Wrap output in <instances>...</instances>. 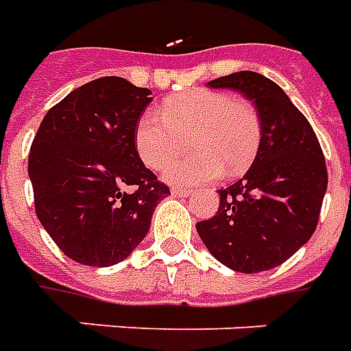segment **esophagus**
I'll return each instance as SVG.
<instances>
[{
    "label": "esophagus",
    "instance_id": "1",
    "mask_svg": "<svg viewBox=\"0 0 351 351\" xmlns=\"http://www.w3.org/2000/svg\"><path fill=\"white\" fill-rule=\"evenodd\" d=\"M193 193L191 189H185V187H173L171 189V196H180V198H183V196H189Z\"/></svg>",
    "mask_w": 351,
    "mask_h": 351
}]
</instances>
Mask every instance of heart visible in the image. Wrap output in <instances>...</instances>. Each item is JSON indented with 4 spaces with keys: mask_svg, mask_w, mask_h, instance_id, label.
Returning <instances> with one entry per match:
<instances>
[{
    "mask_svg": "<svg viewBox=\"0 0 351 351\" xmlns=\"http://www.w3.org/2000/svg\"><path fill=\"white\" fill-rule=\"evenodd\" d=\"M193 155L171 164L164 178L189 185L234 178L247 170L261 143V119L247 100H232L210 88L181 92L162 101L160 113L147 111L134 130L136 151L153 170H164L185 149Z\"/></svg>",
    "mask_w": 351,
    "mask_h": 351,
    "instance_id": "1",
    "label": "heart"
}]
</instances>
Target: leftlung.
Instances as JSON below:
<instances>
[{"mask_svg":"<svg viewBox=\"0 0 351 351\" xmlns=\"http://www.w3.org/2000/svg\"><path fill=\"white\" fill-rule=\"evenodd\" d=\"M210 88L240 92L261 119V143L242 180L219 191V210L196 223L215 259L242 274L280 267L312 238L327 191L325 158L306 117L268 77L236 71Z\"/></svg>","mask_w":351,"mask_h":351,"instance_id":"1","label":"left lung"}]
</instances>
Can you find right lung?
<instances>
[{
  "mask_svg": "<svg viewBox=\"0 0 351 351\" xmlns=\"http://www.w3.org/2000/svg\"><path fill=\"white\" fill-rule=\"evenodd\" d=\"M151 101L149 88L101 77L69 92L39 124L28 158L37 219L75 263L104 268L126 259L170 195L134 143Z\"/></svg>",
  "mask_w": 351,
  "mask_h": 351,
  "instance_id": "1",
  "label": "right lung"
}]
</instances>
